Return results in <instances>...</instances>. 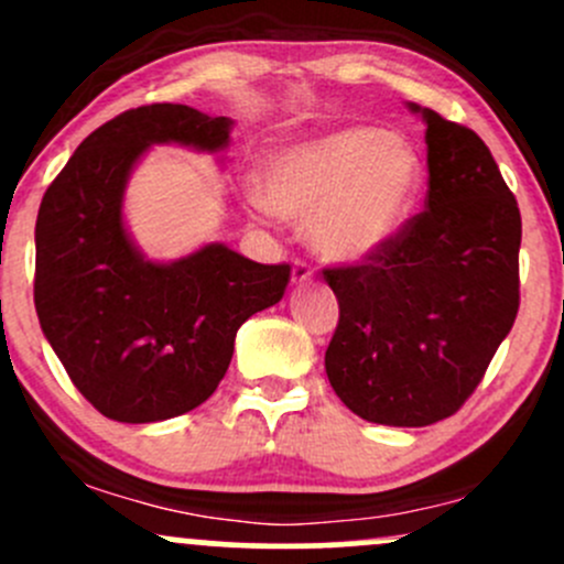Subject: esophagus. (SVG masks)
<instances>
[{
	"label": "esophagus",
	"mask_w": 564,
	"mask_h": 564,
	"mask_svg": "<svg viewBox=\"0 0 564 564\" xmlns=\"http://www.w3.org/2000/svg\"><path fill=\"white\" fill-rule=\"evenodd\" d=\"M313 278V270L311 264L302 262V259H297V262L292 264V283L294 286H302V283H307Z\"/></svg>",
	"instance_id": "esophagus-1"
}]
</instances>
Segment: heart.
<instances>
[{
	"label": "heart",
	"mask_w": 564,
	"mask_h": 564,
	"mask_svg": "<svg viewBox=\"0 0 564 564\" xmlns=\"http://www.w3.org/2000/svg\"><path fill=\"white\" fill-rule=\"evenodd\" d=\"M422 186L419 148L370 123L283 142L259 164V205L305 224L307 246L340 264L383 251L411 218Z\"/></svg>",
	"instance_id": "1"
}]
</instances>
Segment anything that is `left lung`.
I'll return each mask as SVG.
<instances>
[{"mask_svg":"<svg viewBox=\"0 0 564 564\" xmlns=\"http://www.w3.org/2000/svg\"><path fill=\"white\" fill-rule=\"evenodd\" d=\"M426 123V210L359 267L324 270L340 305L324 367L365 422L426 426L481 383L519 313L521 216L473 129Z\"/></svg>","mask_w":564,"mask_h":564,"instance_id":"8db88e82","label":"left lung"}]
</instances>
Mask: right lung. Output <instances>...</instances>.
Instances as JSON below:
<instances>
[{
    "label": "right lung",
    "instance_id": "1",
    "mask_svg": "<svg viewBox=\"0 0 564 564\" xmlns=\"http://www.w3.org/2000/svg\"><path fill=\"white\" fill-rule=\"evenodd\" d=\"M232 127L188 105L121 112L80 142L40 205V327L80 394L112 422H164L203 405L242 322L286 292L289 264L251 262L224 242L156 262L123 221L129 175L153 145L224 153Z\"/></svg>",
    "mask_w": 564,
    "mask_h": 564
}]
</instances>
